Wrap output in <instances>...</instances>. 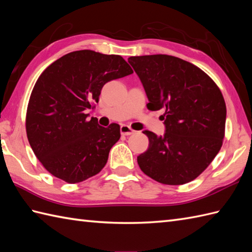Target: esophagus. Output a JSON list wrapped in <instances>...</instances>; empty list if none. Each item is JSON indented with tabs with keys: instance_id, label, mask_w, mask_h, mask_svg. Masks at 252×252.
Listing matches in <instances>:
<instances>
[{
	"instance_id": "obj_1",
	"label": "esophagus",
	"mask_w": 252,
	"mask_h": 252,
	"mask_svg": "<svg viewBox=\"0 0 252 252\" xmlns=\"http://www.w3.org/2000/svg\"><path fill=\"white\" fill-rule=\"evenodd\" d=\"M120 130H121L122 135H124V136H130L133 132H135V130H132L131 128L127 125H122L120 127Z\"/></svg>"
}]
</instances>
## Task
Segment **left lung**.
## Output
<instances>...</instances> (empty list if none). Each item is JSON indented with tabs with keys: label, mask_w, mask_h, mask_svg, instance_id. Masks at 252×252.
Instances as JSON below:
<instances>
[{
	"label": "left lung",
	"mask_w": 252,
	"mask_h": 252,
	"mask_svg": "<svg viewBox=\"0 0 252 252\" xmlns=\"http://www.w3.org/2000/svg\"><path fill=\"white\" fill-rule=\"evenodd\" d=\"M128 63L140 79L151 111L164 110L165 133L144 130L149 149L137 158L155 181L194 180L219 153L226 107L219 87L196 65L168 55L135 56Z\"/></svg>",
	"instance_id": "8db88e82"
}]
</instances>
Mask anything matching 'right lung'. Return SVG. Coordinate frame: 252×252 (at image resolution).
<instances>
[{
    "label": "right lung",
    "instance_id": "add662e5",
    "mask_svg": "<svg viewBox=\"0 0 252 252\" xmlns=\"http://www.w3.org/2000/svg\"><path fill=\"white\" fill-rule=\"evenodd\" d=\"M132 73L119 55L84 49L66 54L43 72L27 110L28 140L45 169L68 183L82 182L107 164L120 125L87 121L105 83Z\"/></svg>",
    "mask_w": 252,
    "mask_h": 252
}]
</instances>
